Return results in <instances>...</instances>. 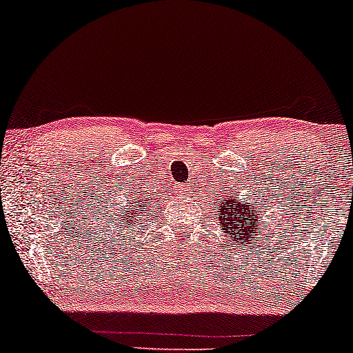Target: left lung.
<instances>
[{"instance_id":"8db88e82","label":"left lung","mask_w":353,"mask_h":353,"mask_svg":"<svg viewBox=\"0 0 353 353\" xmlns=\"http://www.w3.org/2000/svg\"><path fill=\"white\" fill-rule=\"evenodd\" d=\"M216 205L219 209L214 212L216 220L220 226H223L225 233L234 238V241H244V244H248L262 230L263 223L260 221L262 219V212L259 210L260 204H255L250 197L249 201H245V197H238L236 192L228 194L225 191L223 199L216 201Z\"/></svg>"}]
</instances>
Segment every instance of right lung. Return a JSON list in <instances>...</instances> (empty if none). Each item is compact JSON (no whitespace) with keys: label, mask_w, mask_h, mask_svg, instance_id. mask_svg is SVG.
I'll list each match as a JSON object with an SVG mask.
<instances>
[{"label":"right lung","mask_w":353,"mask_h":353,"mask_svg":"<svg viewBox=\"0 0 353 353\" xmlns=\"http://www.w3.org/2000/svg\"><path fill=\"white\" fill-rule=\"evenodd\" d=\"M148 201H152L151 197L148 196V192L146 191H141V192H138V191H134L132 196H130V205H120V207H117V209L115 210H112L114 212V216H112V220H109V223H112L114 221V225H110L109 226V233H110V238H112V231H115L117 230V236L120 234V233H123L125 230L128 231V226L130 228H134V223H139V216L138 219H133V216H137V212L139 210V207H146L148 205ZM128 206H132L134 209L133 211H130L128 212V211H125V208H128ZM122 208V211H119L118 209ZM119 212H117V210ZM123 213L124 214H127V217H120L119 214ZM133 233V231H132Z\"/></svg>","instance_id":"1"}]
</instances>
